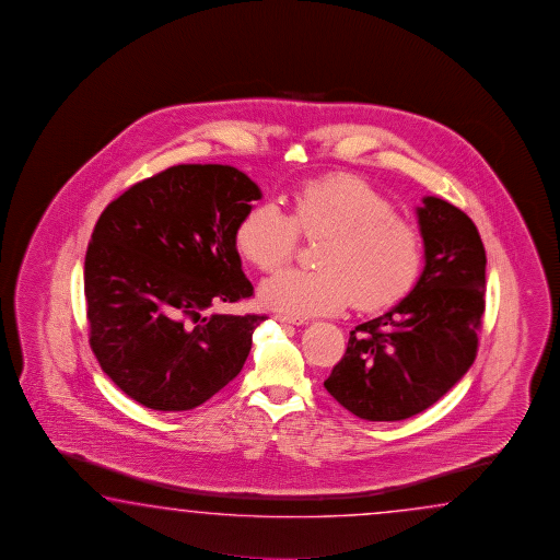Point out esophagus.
<instances>
[{"label": "esophagus", "instance_id": "1", "mask_svg": "<svg viewBox=\"0 0 560 560\" xmlns=\"http://www.w3.org/2000/svg\"><path fill=\"white\" fill-rule=\"evenodd\" d=\"M276 320L284 322V324H294V326H302L304 318H298V316H290V314H276Z\"/></svg>", "mask_w": 560, "mask_h": 560}]
</instances>
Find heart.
Returning <instances> with one entry per match:
<instances>
[{
  "label": "heart",
  "mask_w": 560,
  "mask_h": 560,
  "mask_svg": "<svg viewBox=\"0 0 560 560\" xmlns=\"http://www.w3.org/2000/svg\"><path fill=\"white\" fill-rule=\"evenodd\" d=\"M300 234L324 240L318 270L288 268L264 280L260 296L290 316L393 306L412 290L422 266L418 228L394 203L354 176H328L300 186L290 214L275 203L252 206L236 226V248L262 272L288 262Z\"/></svg>",
  "instance_id": "heart-1"
}]
</instances>
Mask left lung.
<instances>
[{
  "label": "left lung",
  "instance_id": "1",
  "mask_svg": "<svg viewBox=\"0 0 560 560\" xmlns=\"http://www.w3.org/2000/svg\"><path fill=\"white\" fill-rule=\"evenodd\" d=\"M417 208L424 270L408 296L357 326L324 381L352 415L372 422L415 417L441 400L475 362L485 314L487 254L475 222L427 196Z\"/></svg>",
  "mask_w": 560,
  "mask_h": 560
}]
</instances>
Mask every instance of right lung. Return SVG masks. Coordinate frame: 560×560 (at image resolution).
Segmentation results:
<instances>
[{"label":"right lung","mask_w":560,"mask_h":560,"mask_svg":"<svg viewBox=\"0 0 560 560\" xmlns=\"http://www.w3.org/2000/svg\"><path fill=\"white\" fill-rule=\"evenodd\" d=\"M262 191L222 164H182L106 206L85 252L90 346L121 393L182 412L234 381L266 316L206 314L254 294L236 226Z\"/></svg>","instance_id":"add662e5"}]
</instances>
